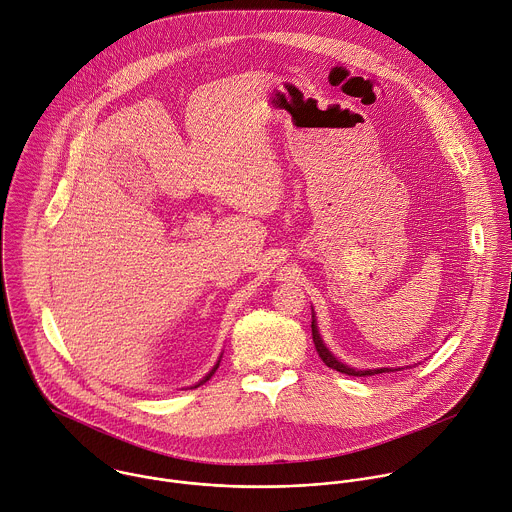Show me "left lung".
I'll return each mask as SVG.
<instances>
[{
    "instance_id": "obj_1",
    "label": "left lung",
    "mask_w": 512,
    "mask_h": 512,
    "mask_svg": "<svg viewBox=\"0 0 512 512\" xmlns=\"http://www.w3.org/2000/svg\"><path fill=\"white\" fill-rule=\"evenodd\" d=\"M314 322H316V320H314V316H312V340H314V346H316L318 356L322 358V362H324L328 368L338 370V372L348 374V376H374V374H380V372H386V370H388V368H378V370H354V368H350V366L338 362V360L330 354V350L324 346V342L320 340V334H318Z\"/></svg>"
}]
</instances>
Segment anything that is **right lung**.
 I'll use <instances>...</instances> for the list:
<instances>
[{
    "label": "right lung",
    "instance_id": "1",
    "mask_svg": "<svg viewBox=\"0 0 512 512\" xmlns=\"http://www.w3.org/2000/svg\"><path fill=\"white\" fill-rule=\"evenodd\" d=\"M218 364H220V362H218ZM218 364H216V366H214V368H212V372H210V374H208V376H206V378H204V380H202V382H200V384H204V382H206V380H210V376H212V374H214V372H216V368H218Z\"/></svg>",
    "mask_w": 512,
    "mask_h": 512
}]
</instances>
